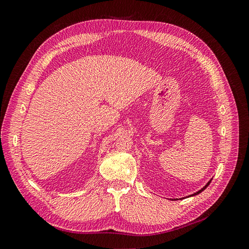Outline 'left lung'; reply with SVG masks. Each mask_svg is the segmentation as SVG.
Wrapping results in <instances>:
<instances>
[{
	"instance_id": "left-lung-1",
	"label": "left lung",
	"mask_w": 249,
	"mask_h": 249,
	"mask_svg": "<svg viewBox=\"0 0 249 249\" xmlns=\"http://www.w3.org/2000/svg\"><path fill=\"white\" fill-rule=\"evenodd\" d=\"M211 180H212V178H211L210 180H209V182L205 185V186H203L202 188H201V189L200 190H198L197 192H195V193H193V194H191V195H188V196H186V197H191V196H195V195H197V194H199V193H201L203 190H205L206 189V188L210 185V183H211ZM183 198H185V197H183ZM179 199H182V198H179Z\"/></svg>"
}]
</instances>
